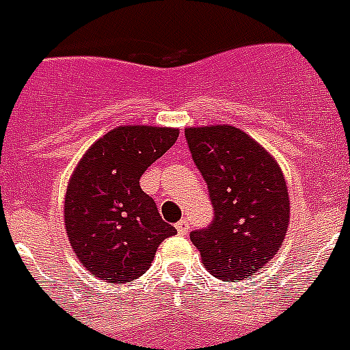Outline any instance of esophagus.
Masks as SVG:
<instances>
[{
	"label": "esophagus",
	"mask_w": 350,
	"mask_h": 350,
	"mask_svg": "<svg viewBox=\"0 0 350 350\" xmlns=\"http://www.w3.org/2000/svg\"><path fill=\"white\" fill-rule=\"evenodd\" d=\"M176 230H178V234H180V235H187V234H189V230H190L189 221H187L183 217V219H181L180 223L176 224Z\"/></svg>",
	"instance_id": "34e87169"
}]
</instances>
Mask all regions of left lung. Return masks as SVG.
I'll list each match as a JSON object with an SVG mask.
<instances>
[{
  "label": "left lung",
  "instance_id": "left-lung-1",
  "mask_svg": "<svg viewBox=\"0 0 350 350\" xmlns=\"http://www.w3.org/2000/svg\"><path fill=\"white\" fill-rule=\"evenodd\" d=\"M185 138L214 210L212 223L190 232V241L214 277L243 280L275 257L288 232L282 170L237 127H190Z\"/></svg>",
  "mask_w": 350,
  "mask_h": 350
}]
</instances>
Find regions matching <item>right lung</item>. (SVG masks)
<instances>
[{"label": "right lung", "instance_id": "add662e5", "mask_svg": "<svg viewBox=\"0 0 350 350\" xmlns=\"http://www.w3.org/2000/svg\"><path fill=\"white\" fill-rule=\"evenodd\" d=\"M178 135L169 127H116L79 161L68 183L64 219L73 252L93 277L118 284L138 278L158 244L176 234L142 190L140 178Z\"/></svg>", "mask_w": 350, "mask_h": 350}]
</instances>
